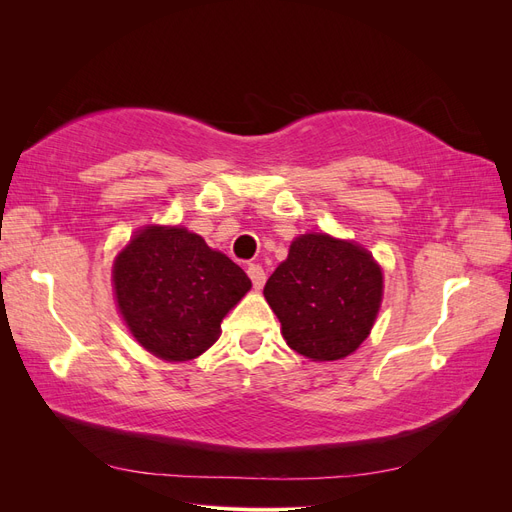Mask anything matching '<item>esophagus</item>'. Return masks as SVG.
<instances>
[{
    "mask_svg": "<svg viewBox=\"0 0 512 512\" xmlns=\"http://www.w3.org/2000/svg\"><path fill=\"white\" fill-rule=\"evenodd\" d=\"M247 275H250V280H252L256 290H260L262 286H265L267 273H265V269H262L260 265H254V262H252V265H247Z\"/></svg>",
    "mask_w": 512,
    "mask_h": 512,
    "instance_id": "34e87169",
    "label": "esophagus"
}]
</instances>
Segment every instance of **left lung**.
<instances>
[{"instance_id": "obj_1", "label": "left lung", "mask_w": 512, "mask_h": 512, "mask_svg": "<svg viewBox=\"0 0 512 512\" xmlns=\"http://www.w3.org/2000/svg\"><path fill=\"white\" fill-rule=\"evenodd\" d=\"M286 344L307 359L337 361L363 344L382 301V271L363 247L303 235L265 284Z\"/></svg>"}]
</instances>
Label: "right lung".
<instances>
[{
    "label": "right lung",
    "instance_id": "add662e5",
    "mask_svg": "<svg viewBox=\"0 0 512 512\" xmlns=\"http://www.w3.org/2000/svg\"><path fill=\"white\" fill-rule=\"evenodd\" d=\"M119 312L136 342L164 361H190L220 337V322L250 277L185 228L147 226L113 267Z\"/></svg>",
    "mask_w": 512,
    "mask_h": 512
}]
</instances>
